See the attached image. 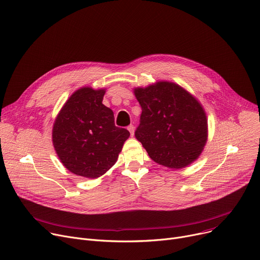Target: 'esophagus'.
Returning a JSON list of instances; mask_svg holds the SVG:
<instances>
[{"mask_svg":"<svg viewBox=\"0 0 260 260\" xmlns=\"http://www.w3.org/2000/svg\"><path fill=\"white\" fill-rule=\"evenodd\" d=\"M127 129H128V132L131 133V136L133 137L134 135H135V126L134 125H129V126H127Z\"/></svg>","mask_w":260,"mask_h":260,"instance_id":"obj_1","label":"esophagus"}]
</instances>
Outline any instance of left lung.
<instances>
[{
	"mask_svg": "<svg viewBox=\"0 0 260 260\" xmlns=\"http://www.w3.org/2000/svg\"><path fill=\"white\" fill-rule=\"evenodd\" d=\"M134 94L142 108L135 136L150 159L171 169L197 161L208 140V119L201 102L167 80L137 86Z\"/></svg>",
	"mask_w": 260,
	"mask_h": 260,
	"instance_id": "8db88e82",
	"label": "left lung"
}]
</instances>
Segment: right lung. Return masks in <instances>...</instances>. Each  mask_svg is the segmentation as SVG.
I'll return each mask as SVG.
<instances>
[{"instance_id": "obj_1", "label": "right lung", "mask_w": 260, "mask_h": 260, "mask_svg": "<svg viewBox=\"0 0 260 260\" xmlns=\"http://www.w3.org/2000/svg\"><path fill=\"white\" fill-rule=\"evenodd\" d=\"M106 90H76L52 127V143L61 164L86 179H97L112 168L129 137L127 129L115 126L113 111L102 103Z\"/></svg>"}]
</instances>
